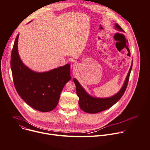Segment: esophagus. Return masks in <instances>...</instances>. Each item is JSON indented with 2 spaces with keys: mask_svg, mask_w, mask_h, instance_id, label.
I'll use <instances>...</instances> for the list:
<instances>
[{
  "mask_svg": "<svg viewBox=\"0 0 150 150\" xmlns=\"http://www.w3.org/2000/svg\"><path fill=\"white\" fill-rule=\"evenodd\" d=\"M71 67L74 69H76V67H77V64H76V62H73L72 63V65H71Z\"/></svg>",
  "mask_w": 150,
  "mask_h": 150,
  "instance_id": "obj_1",
  "label": "esophagus"
}]
</instances>
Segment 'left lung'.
<instances>
[{
    "mask_svg": "<svg viewBox=\"0 0 150 150\" xmlns=\"http://www.w3.org/2000/svg\"><path fill=\"white\" fill-rule=\"evenodd\" d=\"M115 28L118 31L124 32V30L117 24H115ZM132 67V64L120 90L116 94L109 98H95L91 97L85 91L78 81L75 78H74L73 80L76 85V91L77 96L79 97L78 103L81 109L86 113H96L110 108L123 95L129 79Z\"/></svg>",
    "mask_w": 150,
    "mask_h": 150,
    "instance_id": "1",
    "label": "left lung"
}]
</instances>
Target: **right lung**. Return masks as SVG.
<instances>
[{"label": "right lung", "instance_id": "1", "mask_svg": "<svg viewBox=\"0 0 150 150\" xmlns=\"http://www.w3.org/2000/svg\"><path fill=\"white\" fill-rule=\"evenodd\" d=\"M19 34L11 53V67L15 87L23 100L33 109L42 112L53 110L65 85L71 79L70 65L45 72H35L25 67L18 52Z\"/></svg>", "mask_w": 150, "mask_h": 150}]
</instances>
